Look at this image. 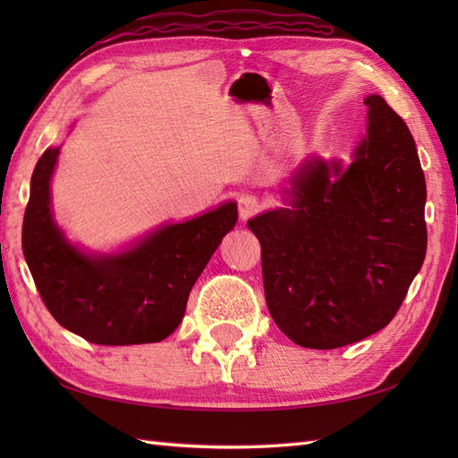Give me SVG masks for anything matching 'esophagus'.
I'll list each match as a JSON object with an SVG mask.
<instances>
[{"mask_svg": "<svg viewBox=\"0 0 458 458\" xmlns=\"http://www.w3.org/2000/svg\"><path fill=\"white\" fill-rule=\"evenodd\" d=\"M261 208L259 199L254 197V194H242L238 199V210H240V218L246 220L250 216H254Z\"/></svg>", "mask_w": 458, "mask_h": 458, "instance_id": "esophagus-1", "label": "esophagus"}]
</instances>
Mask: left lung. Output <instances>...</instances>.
<instances>
[{"label": "left lung", "instance_id": "left-lung-1", "mask_svg": "<svg viewBox=\"0 0 458 458\" xmlns=\"http://www.w3.org/2000/svg\"><path fill=\"white\" fill-rule=\"evenodd\" d=\"M364 104L368 135L348 169L315 159L293 181V208L248 222L269 315L305 348L333 350L384 328L425 259L427 189L413 135L382 96Z\"/></svg>", "mask_w": 458, "mask_h": 458}]
</instances>
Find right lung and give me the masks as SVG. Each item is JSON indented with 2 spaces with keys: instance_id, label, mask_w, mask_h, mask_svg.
<instances>
[{
  "instance_id": "1",
  "label": "right lung",
  "mask_w": 458,
  "mask_h": 458,
  "mask_svg": "<svg viewBox=\"0 0 458 458\" xmlns=\"http://www.w3.org/2000/svg\"><path fill=\"white\" fill-rule=\"evenodd\" d=\"M58 148L37 161L23 216V254L58 325L92 344L159 343L181 325L189 293L238 208L226 202L182 224H171L118 256L90 258L68 244L51 216L48 182Z\"/></svg>"
}]
</instances>
